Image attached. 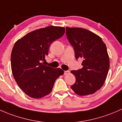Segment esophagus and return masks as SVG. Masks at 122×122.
<instances>
[{
  "instance_id": "obj_1",
  "label": "esophagus",
  "mask_w": 122,
  "mask_h": 122,
  "mask_svg": "<svg viewBox=\"0 0 122 122\" xmlns=\"http://www.w3.org/2000/svg\"><path fill=\"white\" fill-rule=\"evenodd\" d=\"M70 73V71L69 70H66V71H64V75H67V74H69Z\"/></svg>"
}]
</instances>
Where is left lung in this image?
Here are the masks:
<instances>
[{
  "label": "left lung",
  "instance_id": "obj_1",
  "mask_svg": "<svg viewBox=\"0 0 122 122\" xmlns=\"http://www.w3.org/2000/svg\"><path fill=\"white\" fill-rule=\"evenodd\" d=\"M66 29L75 57L83 60L82 68L71 71L76 79L71 89L80 96L93 94L103 85L109 69L110 61L106 45L101 37L87 29Z\"/></svg>",
  "mask_w": 122,
  "mask_h": 122
}]
</instances>
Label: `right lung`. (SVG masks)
I'll return each mask as SVG.
<instances>
[{
  "instance_id": "1",
  "label": "right lung",
  "mask_w": 122,
  "mask_h": 122,
  "mask_svg": "<svg viewBox=\"0 0 122 122\" xmlns=\"http://www.w3.org/2000/svg\"><path fill=\"white\" fill-rule=\"evenodd\" d=\"M65 29L47 26L27 33L15 43L11 53L12 73L19 87L29 97L49 95L56 80L64 73L61 68L44 65L51 43L61 38Z\"/></svg>"
}]
</instances>
